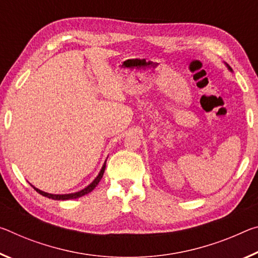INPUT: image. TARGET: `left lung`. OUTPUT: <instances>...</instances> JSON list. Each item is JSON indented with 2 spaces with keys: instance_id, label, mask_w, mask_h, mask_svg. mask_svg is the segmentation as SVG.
<instances>
[{
  "instance_id": "8db88e82",
  "label": "left lung",
  "mask_w": 258,
  "mask_h": 258,
  "mask_svg": "<svg viewBox=\"0 0 258 258\" xmlns=\"http://www.w3.org/2000/svg\"><path fill=\"white\" fill-rule=\"evenodd\" d=\"M226 67H227V68H228V70H230V71H232V69H231V68H230V67H228V65H227V64H226Z\"/></svg>"
}]
</instances>
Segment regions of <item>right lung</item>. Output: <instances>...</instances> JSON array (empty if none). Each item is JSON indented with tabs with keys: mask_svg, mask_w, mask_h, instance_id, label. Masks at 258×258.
<instances>
[{
	"mask_svg": "<svg viewBox=\"0 0 258 258\" xmlns=\"http://www.w3.org/2000/svg\"><path fill=\"white\" fill-rule=\"evenodd\" d=\"M107 162V161H105ZM105 162L103 166H102V169L100 171V173L97 177L94 179L93 182L91 183V185H88L86 188H84V189H81L79 191H77V193H71V194H49V193H46V191L43 190H40L38 189V188H35L34 186H32L34 188V189L38 191L39 194H41L42 196H46V198L48 199H51V200H57V201H59V200H62V201H64V200H72V199H78V198H81V196H84L86 194L91 193V191L94 189L97 186V183L100 182V180L102 179V177H103V173H104V170H105Z\"/></svg>",
	"mask_w": 258,
	"mask_h": 258,
	"instance_id": "add662e5",
	"label": "right lung"
}]
</instances>
